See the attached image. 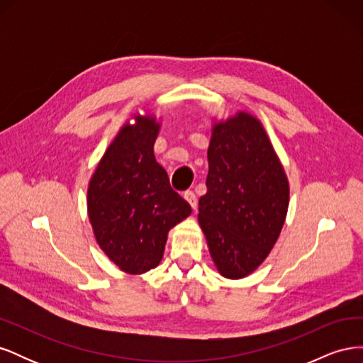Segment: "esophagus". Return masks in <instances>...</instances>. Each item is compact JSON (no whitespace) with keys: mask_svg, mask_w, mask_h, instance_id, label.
I'll use <instances>...</instances> for the list:
<instances>
[{"mask_svg":"<svg viewBox=\"0 0 363 363\" xmlns=\"http://www.w3.org/2000/svg\"><path fill=\"white\" fill-rule=\"evenodd\" d=\"M184 200L186 201H188L189 203V206L194 208V211H195V208H196V206H199V203H196V196H195V194L192 192V191H188V192H184Z\"/></svg>","mask_w":363,"mask_h":363,"instance_id":"obj_1","label":"esophagus"}]
</instances>
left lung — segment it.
Masks as SVG:
<instances>
[{"mask_svg": "<svg viewBox=\"0 0 363 363\" xmlns=\"http://www.w3.org/2000/svg\"><path fill=\"white\" fill-rule=\"evenodd\" d=\"M207 159L199 223L219 274L242 279L277 242L288 213L289 182L265 128L248 112L213 124Z\"/></svg>", "mask_w": 363, "mask_h": 363, "instance_id": "1", "label": "left lung"}]
</instances>
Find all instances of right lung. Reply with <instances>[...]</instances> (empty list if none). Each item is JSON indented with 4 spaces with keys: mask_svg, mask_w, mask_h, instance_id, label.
Returning <instances> with one entry per match:
<instances>
[{
    "mask_svg": "<svg viewBox=\"0 0 363 363\" xmlns=\"http://www.w3.org/2000/svg\"><path fill=\"white\" fill-rule=\"evenodd\" d=\"M124 124L94 172L87 188V215L96 244L127 274L156 268L168 232L192 212L169 186L155 157L160 124L135 115Z\"/></svg>",
    "mask_w": 363,
    "mask_h": 363,
    "instance_id": "add662e5",
    "label": "right lung"
}]
</instances>
